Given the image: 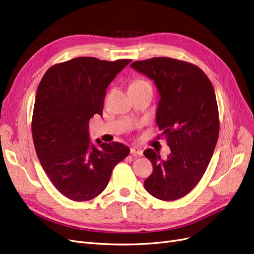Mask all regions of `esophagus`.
Masks as SVG:
<instances>
[{
	"label": "esophagus",
	"instance_id": "1",
	"mask_svg": "<svg viewBox=\"0 0 254 254\" xmlns=\"http://www.w3.org/2000/svg\"><path fill=\"white\" fill-rule=\"evenodd\" d=\"M130 154L131 155H142L143 151L139 147H136V146H134V147L130 148Z\"/></svg>",
	"mask_w": 254,
	"mask_h": 254
}]
</instances>
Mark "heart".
<instances>
[{
  "label": "heart",
  "mask_w": 254,
  "mask_h": 254,
  "mask_svg": "<svg viewBox=\"0 0 254 254\" xmlns=\"http://www.w3.org/2000/svg\"><path fill=\"white\" fill-rule=\"evenodd\" d=\"M138 83H147V82L144 81V80H136V81L132 82V84H138Z\"/></svg>",
  "instance_id": "b5f03b06"
}]
</instances>
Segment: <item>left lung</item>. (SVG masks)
<instances>
[{"label":"left lung","mask_w":254,"mask_h":254,"mask_svg":"<svg viewBox=\"0 0 254 254\" xmlns=\"http://www.w3.org/2000/svg\"><path fill=\"white\" fill-rule=\"evenodd\" d=\"M130 66L158 88L156 124L171 149L167 159L151 148L143 152L153 166L145 190L162 201H175L195 188L214 152L219 135L215 91L208 76L189 62L152 58Z\"/></svg>","instance_id":"8db88e82"}]
</instances>
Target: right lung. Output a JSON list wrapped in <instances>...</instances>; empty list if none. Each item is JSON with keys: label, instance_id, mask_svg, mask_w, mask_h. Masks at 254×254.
Wrapping results in <instances>:
<instances>
[{"label": "right lung", "instance_id": "add662e5", "mask_svg": "<svg viewBox=\"0 0 254 254\" xmlns=\"http://www.w3.org/2000/svg\"><path fill=\"white\" fill-rule=\"evenodd\" d=\"M129 63L76 58L50 66L39 83L32 118L35 149L53 186L73 201L98 196L129 154L124 144L100 142L96 148L88 138L89 119L103 113L106 88Z\"/></svg>", "mask_w": 254, "mask_h": 254}]
</instances>
